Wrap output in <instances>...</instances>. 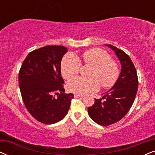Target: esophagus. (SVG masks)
<instances>
[{"mask_svg": "<svg viewBox=\"0 0 155 155\" xmlns=\"http://www.w3.org/2000/svg\"><path fill=\"white\" fill-rule=\"evenodd\" d=\"M74 97H76V98H79V97H80H80H83L84 96H83V95H81V94H74Z\"/></svg>", "mask_w": 155, "mask_h": 155, "instance_id": "1", "label": "esophagus"}]
</instances>
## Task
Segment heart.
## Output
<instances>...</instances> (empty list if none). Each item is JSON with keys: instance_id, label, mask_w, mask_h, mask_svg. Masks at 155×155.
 Segmentation results:
<instances>
[{"instance_id": "1", "label": "heart", "mask_w": 155, "mask_h": 155, "mask_svg": "<svg viewBox=\"0 0 155 155\" xmlns=\"http://www.w3.org/2000/svg\"><path fill=\"white\" fill-rule=\"evenodd\" d=\"M81 57L84 64L91 65L88 73L90 77L78 76L72 78L67 84L70 92L78 94H86L98 90L100 83L104 87H110L114 85L119 71L116 63L110 59L107 52L100 48H91L82 53ZM80 65V58L75 54L70 53L65 55L61 65L63 78L70 79L77 75Z\"/></svg>"}]
</instances>
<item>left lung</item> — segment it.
I'll return each mask as SVG.
<instances>
[{
	"label": "left lung",
	"instance_id": "1",
	"mask_svg": "<svg viewBox=\"0 0 155 155\" xmlns=\"http://www.w3.org/2000/svg\"><path fill=\"white\" fill-rule=\"evenodd\" d=\"M105 46L114 51L121 71L112 88L102 98L95 99L94 104L87 109L90 118L103 126L118 122L126 115L134 102L138 87L136 69L128 55L111 44Z\"/></svg>",
	"mask_w": 155,
	"mask_h": 155
}]
</instances>
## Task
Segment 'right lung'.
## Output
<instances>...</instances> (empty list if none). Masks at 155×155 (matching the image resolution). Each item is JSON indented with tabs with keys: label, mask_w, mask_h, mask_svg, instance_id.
Here are the masks:
<instances>
[{
	"label": "right lung",
	"mask_w": 155,
	"mask_h": 155,
	"mask_svg": "<svg viewBox=\"0 0 155 155\" xmlns=\"http://www.w3.org/2000/svg\"><path fill=\"white\" fill-rule=\"evenodd\" d=\"M68 51L63 46H46L29 53L19 72L21 95L38 121L53 124L66 116L73 94H65L61 63ZM54 94L58 95L57 98Z\"/></svg>",
	"instance_id": "obj_1"
}]
</instances>
